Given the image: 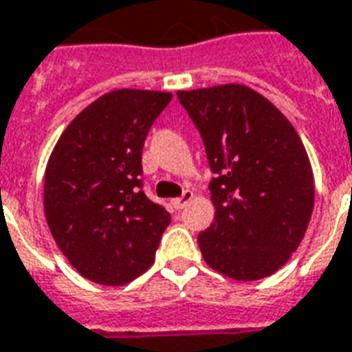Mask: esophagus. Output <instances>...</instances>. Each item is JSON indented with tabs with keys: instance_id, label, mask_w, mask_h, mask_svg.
<instances>
[{
	"instance_id": "esophagus-1",
	"label": "esophagus",
	"mask_w": 352,
	"mask_h": 352,
	"mask_svg": "<svg viewBox=\"0 0 352 352\" xmlns=\"http://www.w3.org/2000/svg\"><path fill=\"white\" fill-rule=\"evenodd\" d=\"M192 197H194V194H192L190 190H184L183 196L177 197V199H173V201H171V207H173V209H177V210L183 209L184 205H186V203H188L190 199H192Z\"/></svg>"
}]
</instances>
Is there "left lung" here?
Segmentation results:
<instances>
[{"mask_svg":"<svg viewBox=\"0 0 352 352\" xmlns=\"http://www.w3.org/2000/svg\"><path fill=\"white\" fill-rule=\"evenodd\" d=\"M201 134L214 222L197 235L220 274H274L298 248L314 210V173L300 138L274 104L246 85L177 91Z\"/></svg>","mask_w":352,"mask_h":352,"instance_id":"obj_1","label":"left lung"}]
</instances>
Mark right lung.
<instances>
[{
  "instance_id": "add662e5",
  "label": "right lung",
  "mask_w": 352,
  "mask_h": 352,
  "mask_svg": "<svg viewBox=\"0 0 352 352\" xmlns=\"http://www.w3.org/2000/svg\"><path fill=\"white\" fill-rule=\"evenodd\" d=\"M171 93L117 89L65 129L44 173L57 246L91 282L124 285L155 263L171 216L143 192L142 151Z\"/></svg>"
}]
</instances>
